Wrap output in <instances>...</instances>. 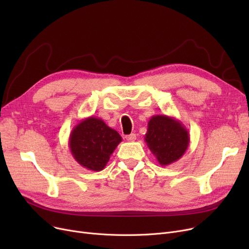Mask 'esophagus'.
I'll return each instance as SVG.
<instances>
[{
  "instance_id": "esophagus-1",
  "label": "esophagus",
  "mask_w": 249,
  "mask_h": 249,
  "mask_svg": "<svg viewBox=\"0 0 249 249\" xmlns=\"http://www.w3.org/2000/svg\"><path fill=\"white\" fill-rule=\"evenodd\" d=\"M126 140H127V141H135V140H136V134L131 133V134L127 135V136H126Z\"/></svg>"
}]
</instances>
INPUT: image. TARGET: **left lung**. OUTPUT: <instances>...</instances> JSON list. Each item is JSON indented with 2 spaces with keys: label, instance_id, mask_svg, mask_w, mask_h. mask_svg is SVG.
Instances as JSON below:
<instances>
[{
  "label": "left lung",
  "instance_id": "8db88e82",
  "mask_svg": "<svg viewBox=\"0 0 249 249\" xmlns=\"http://www.w3.org/2000/svg\"><path fill=\"white\" fill-rule=\"evenodd\" d=\"M144 140L152 154L162 166L178 161L190 143L187 128L174 117L154 115L147 125Z\"/></svg>",
  "mask_w": 249,
  "mask_h": 249
}]
</instances>
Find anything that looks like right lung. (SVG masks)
Returning <instances> with one entry per match:
<instances>
[{"label":"right lung","mask_w":249,"mask_h":249,"mask_svg":"<svg viewBox=\"0 0 249 249\" xmlns=\"http://www.w3.org/2000/svg\"><path fill=\"white\" fill-rule=\"evenodd\" d=\"M121 141L122 137L116 130L100 118L90 116L73 127L69 145L73 159L82 166L100 172Z\"/></svg>","instance_id":"right-lung-1"}]
</instances>
